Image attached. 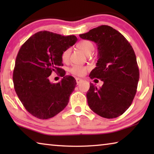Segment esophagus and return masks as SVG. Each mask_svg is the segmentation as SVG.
Instances as JSON below:
<instances>
[{
    "label": "esophagus",
    "mask_w": 154,
    "mask_h": 154,
    "mask_svg": "<svg viewBox=\"0 0 154 154\" xmlns=\"http://www.w3.org/2000/svg\"><path fill=\"white\" fill-rule=\"evenodd\" d=\"M76 82L77 84H79V83H81L83 82V79H80V78H76Z\"/></svg>",
    "instance_id": "esophagus-1"
}]
</instances>
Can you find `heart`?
<instances>
[{"label":"heart","mask_w":154,"mask_h":154,"mask_svg":"<svg viewBox=\"0 0 154 154\" xmlns=\"http://www.w3.org/2000/svg\"><path fill=\"white\" fill-rule=\"evenodd\" d=\"M77 48L80 49L81 50L83 51L86 55H90L94 51V46L92 41L88 40H82L79 41L77 44ZM71 54V49L66 48V49L62 51L61 54V59L62 62H66L69 60L70 56ZM70 71L72 74H73L76 76H83L85 75L87 72V68L83 66H78V65H75L71 69H70Z\"/></svg>","instance_id":"obj_1"}]
</instances>
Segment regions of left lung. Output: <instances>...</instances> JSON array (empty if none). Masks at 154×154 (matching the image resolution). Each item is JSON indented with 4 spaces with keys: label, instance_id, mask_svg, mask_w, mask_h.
I'll list each match as a JSON object with an SVG mask.
<instances>
[{
    "label": "left lung",
    "instance_id": "obj_1",
    "mask_svg": "<svg viewBox=\"0 0 154 154\" xmlns=\"http://www.w3.org/2000/svg\"><path fill=\"white\" fill-rule=\"evenodd\" d=\"M79 36L96 43L98 60L89 77L104 83L100 88L90 83L88 105L103 118H118L131 105L137 92L139 70L134 49L120 32L106 25Z\"/></svg>",
    "mask_w": 154,
    "mask_h": 154
}]
</instances>
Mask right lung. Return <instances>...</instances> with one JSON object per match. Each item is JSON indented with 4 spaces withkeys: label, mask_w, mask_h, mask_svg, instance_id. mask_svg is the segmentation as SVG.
<instances>
[{
    "label": "right lung",
    "mask_w": 154,
    "mask_h": 154,
    "mask_svg": "<svg viewBox=\"0 0 154 154\" xmlns=\"http://www.w3.org/2000/svg\"><path fill=\"white\" fill-rule=\"evenodd\" d=\"M74 35L40 31L23 44L15 60L13 74L14 88L25 109L38 119L53 118L66 107L77 85L72 76L65 75L61 54L72 46ZM52 72L63 77L52 84L48 77Z\"/></svg>",
    "instance_id": "add662e5"
}]
</instances>
